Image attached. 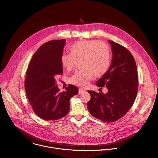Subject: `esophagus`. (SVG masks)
Returning <instances> with one entry per match:
<instances>
[{"label":"esophagus","mask_w":158,"mask_h":158,"mask_svg":"<svg viewBox=\"0 0 158 158\" xmlns=\"http://www.w3.org/2000/svg\"><path fill=\"white\" fill-rule=\"evenodd\" d=\"M86 90L85 89H83V88H79V93H83V92H85Z\"/></svg>","instance_id":"obj_1"}]
</instances>
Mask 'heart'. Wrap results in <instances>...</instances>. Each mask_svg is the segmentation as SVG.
Instances as JSON below:
<instances>
[{
  "mask_svg": "<svg viewBox=\"0 0 158 158\" xmlns=\"http://www.w3.org/2000/svg\"><path fill=\"white\" fill-rule=\"evenodd\" d=\"M81 60V69L75 72L70 77V82L76 86L84 87L97 76L104 75L109 69L112 54L109 45L97 40L79 41L70 46V52H62L60 62L63 67L70 70L76 59Z\"/></svg>",
  "mask_w": 158,
  "mask_h": 158,
  "instance_id": "1",
  "label": "heart"
}]
</instances>
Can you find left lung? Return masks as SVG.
<instances>
[{
  "label": "left lung",
  "mask_w": 158,
  "mask_h": 158,
  "mask_svg": "<svg viewBox=\"0 0 158 158\" xmlns=\"http://www.w3.org/2000/svg\"><path fill=\"white\" fill-rule=\"evenodd\" d=\"M112 59L109 70L97 82L98 87L106 86V94L88 90L91 99L87 104L90 114L104 122H114L123 117L132 107L139 87L135 60L124 46L109 40Z\"/></svg>",
  "instance_id": "left-lung-1"
}]
</instances>
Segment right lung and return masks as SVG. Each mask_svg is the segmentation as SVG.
I'll return each instance as SVG.
<instances>
[{
	"instance_id": "right-lung-1",
	"label": "right lung",
	"mask_w": 158,
	"mask_h": 158,
	"mask_svg": "<svg viewBox=\"0 0 158 158\" xmlns=\"http://www.w3.org/2000/svg\"><path fill=\"white\" fill-rule=\"evenodd\" d=\"M65 40H53L42 45L31 58L26 73L25 87L33 111L41 119H60L69 113L70 99L78 88L70 85L60 92L56 79L63 73L60 56Z\"/></svg>"
}]
</instances>
